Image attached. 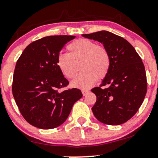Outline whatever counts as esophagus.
<instances>
[{
  "mask_svg": "<svg viewBox=\"0 0 158 158\" xmlns=\"http://www.w3.org/2000/svg\"><path fill=\"white\" fill-rule=\"evenodd\" d=\"M89 92H90L89 90H81V93H82V95L84 96V97H85V96H86L87 94L89 93Z\"/></svg>",
  "mask_w": 158,
  "mask_h": 158,
  "instance_id": "esophagus-1",
  "label": "esophagus"
}]
</instances>
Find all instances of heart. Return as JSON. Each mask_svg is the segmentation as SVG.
<instances>
[{"instance_id":"obj_1","label":"heart","mask_w":158,"mask_h":158,"mask_svg":"<svg viewBox=\"0 0 158 158\" xmlns=\"http://www.w3.org/2000/svg\"><path fill=\"white\" fill-rule=\"evenodd\" d=\"M68 54H60L56 64L65 78L74 79L81 64L83 72L71 82L74 88L88 89L97 79H102L109 73L111 59L104 47L88 39H80L67 47Z\"/></svg>"}]
</instances>
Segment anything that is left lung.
I'll list each match as a JSON object with an SVG mask.
<instances>
[{"label": "left lung", "mask_w": 158, "mask_h": 158, "mask_svg": "<svg viewBox=\"0 0 158 158\" xmlns=\"http://www.w3.org/2000/svg\"><path fill=\"white\" fill-rule=\"evenodd\" d=\"M82 36L103 44L111 59L109 73L100 86L91 90L97 96L92 111L105 124H123L137 113L146 97L147 79L142 59L127 40L112 32L102 30Z\"/></svg>", "instance_id": "1"}]
</instances>
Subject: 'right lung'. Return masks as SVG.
<instances>
[{
    "label": "right lung",
    "instance_id": "obj_1",
    "mask_svg": "<svg viewBox=\"0 0 158 158\" xmlns=\"http://www.w3.org/2000/svg\"><path fill=\"white\" fill-rule=\"evenodd\" d=\"M73 35H50L30 43L16 63L12 90L18 108L27 123L41 129L62 124L81 90L66 88L69 81L56 64L59 52Z\"/></svg>",
    "mask_w": 158,
    "mask_h": 158
}]
</instances>
